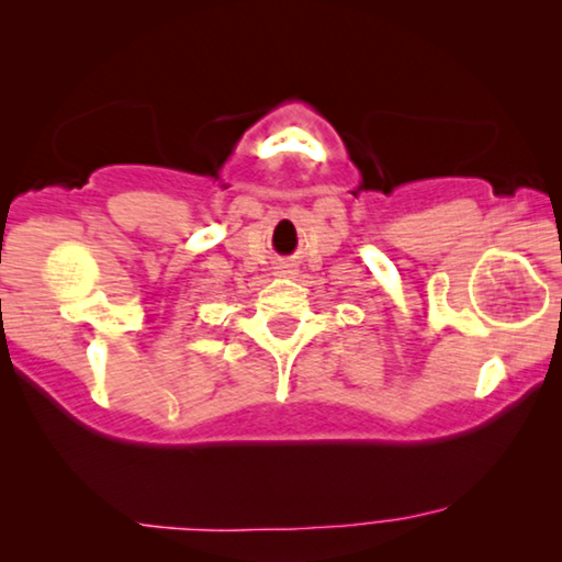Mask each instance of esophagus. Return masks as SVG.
<instances>
[{
	"label": "esophagus",
	"mask_w": 562,
	"mask_h": 562,
	"mask_svg": "<svg viewBox=\"0 0 562 562\" xmlns=\"http://www.w3.org/2000/svg\"><path fill=\"white\" fill-rule=\"evenodd\" d=\"M278 274H280V278H284V274H292V270L288 265H284V267H278Z\"/></svg>",
	"instance_id": "34e87169"
}]
</instances>
